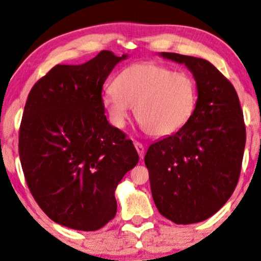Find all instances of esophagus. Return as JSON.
<instances>
[{
    "mask_svg": "<svg viewBox=\"0 0 261 261\" xmlns=\"http://www.w3.org/2000/svg\"><path fill=\"white\" fill-rule=\"evenodd\" d=\"M134 144H135V148H136L138 155H140V159H143V156H144V147H143V144L140 143V142H135Z\"/></svg>",
    "mask_w": 261,
    "mask_h": 261,
    "instance_id": "34e87169",
    "label": "esophagus"
}]
</instances>
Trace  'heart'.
<instances>
[{
	"instance_id": "1",
	"label": "heart",
	"mask_w": 261,
	"mask_h": 261,
	"mask_svg": "<svg viewBox=\"0 0 261 261\" xmlns=\"http://www.w3.org/2000/svg\"><path fill=\"white\" fill-rule=\"evenodd\" d=\"M194 78L158 62L127 66L101 95L112 125L123 128L135 107L137 120L154 136H169L189 123L196 108Z\"/></svg>"
}]
</instances>
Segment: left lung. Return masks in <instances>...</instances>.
I'll return each instance as SVG.
<instances>
[{
  "label": "left lung",
  "mask_w": 261,
  "mask_h": 261,
  "mask_svg": "<svg viewBox=\"0 0 261 261\" xmlns=\"http://www.w3.org/2000/svg\"><path fill=\"white\" fill-rule=\"evenodd\" d=\"M187 66L194 75L197 102L186 126L148 148L155 206L176 224L208 219L225 204L239 182L246 127L235 88L210 61L159 53Z\"/></svg>",
  "instance_id": "1"
}]
</instances>
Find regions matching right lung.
<instances>
[{
    "mask_svg": "<svg viewBox=\"0 0 261 261\" xmlns=\"http://www.w3.org/2000/svg\"><path fill=\"white\" fill-rule=\"evenodd\" d=\"M102 50L82 65H57L30 91L19 155L32 196L53 222L95 231L117 213L115 189L138 163L133 142L108 123L103 83L126 60Z\"/></svg>",
    "mask_w": 261,
    "mask_h": 261,
    "instance_id": "add662e5",
    "label": "right lung"
}]
</instances>
